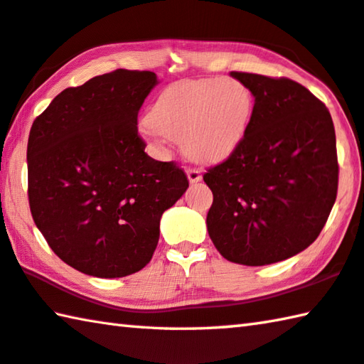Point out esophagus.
I'll list each match as a JSON object with an SVG mask.
<instances>
[{
    "mask_svg": "<svg viewBox=\"0 0 364 364\" xmlns=\"http://www.w3.org/2000/svg\"><path fill=\"white\" fill-rule=\"evenodd\" d=\"M186 173H188V178H189L191 183H197V181L202 180V175H200V170H199V168L189 167V168L186 170Z\"/></svg>",
    "mask_w": 364,
    "mask_h": 364,
    "instance_id": "1",
    "label": "esophagus"
}]
</instances>
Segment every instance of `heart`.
<instances>
[{
	"instance_id": "1",
	"label": "heart",
	"mask_w": 364,
	"mask_h": 364,
	"mask_svg": "<svg viewBox=\"0 0 364 364\" xmlns=\"http://www.w3.org/2000/svg\"><path fill=\"white\" fill-rule=\"evenodd\" d=\"M253 113V94L232 77L170 85L151 107L141 135L164 149L170 141L197 162L226 159L239 146Z\"/></svg>"
}]
</instances>
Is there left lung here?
I'll return each instance as SVG.
<instances>
[{
    "instance_id": "left-lung-1",
    "label": "left lung",
    "mask_w": 364,
    "mask_h": 364,
    "mask_svg": "<svg viewBox=\"0 0 364 364\" xmlns=\"http://www.w3.org/2000/svg\"><path fill=\"white\" fill-rule=\"evenodd\" d=\"M230 76L255 105L239 146L203 173L213 193L208 235L228 261L266 266L306 250L328 221L339 183L334 124L293 79Z\"/></svg>"
}]
</instances>
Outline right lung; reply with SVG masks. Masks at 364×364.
<instances>
[{
    "label": "right lung",
    "instance_id": "1",
    "mask_svg": "<svg viewBox=\"0 0 364 364\" xmlns=\"http://www.w3.org/2000/svg\"><path fill=\"white\" fill-rule=\"evenodd\" d=\"M156 84L153 71L114 70L65 89L31 125V216L52 251L82 274L141 270L162 213L189 186L176 162L144 153L138 134V111Z\"/></svg>",
    "mask_w": 364,
    "mask_h": 364
}]
</instances>
